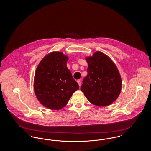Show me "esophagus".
<instances>
[{
	"label": "esophagus",
	"mask_w": 151,
	"mask_h": 151,
	"mask_svg": "<svg viewBox=\"0 0 151 151\" xmlns=\"http://www.w3.org/2000/svg\"><path fill=\"white\" fill-rule=\"evenodd\" d=\"M77 82H78V84H79V86H81V81H80V80H78V81H77Z\"/></svg>",
	"instance_id": "obj_1"
}]
</instances>
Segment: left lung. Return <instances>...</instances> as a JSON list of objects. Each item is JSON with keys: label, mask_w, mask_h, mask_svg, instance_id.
Masks as SVG:
<instances>
[{"label": "left lung", "mask_w": 151, "mask_h": 151, "mask_svg": "<svg viewBox=\"0 0 151 151\" xmlns=\"http://www.w3.org/2000/svg\"><path fill=\"white\" fill-rule=\"evenodd\" d=\"M86 75L83 81L81 91L88 101L98 106L111 104L119 96L122 80L114 62L101 51L86 58Z\"/></svg>", "instance_id": "left-lung-1"}]
</instances>
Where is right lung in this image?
I'll list each match as a JSON object with an SVG mask.
<instances>
[{
	"label": "right lung",
	"instance_id": "right-lung-1",
	"mask_svg": "<svg viewBox=\"0 0 151 151\" xmlns=\"http://www.w3.org/2000/svg\"><path fill=\"white\" fill-rule=\"evenodd\" d=\"M68 59L62 52H52L43 58L36 69L35 93L46 108L62 109L79 89L78 83L67 67Z\"/></svg>",
	"mask_w": 151,
	"mask_h": 151
}]
</instances>
